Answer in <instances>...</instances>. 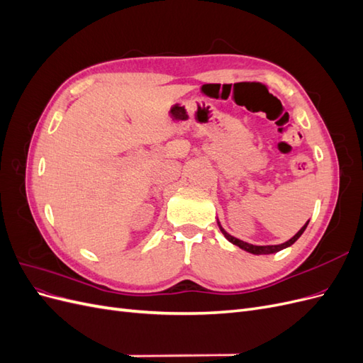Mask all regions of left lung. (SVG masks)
I'll return each instance as SVG.
<instances>
[{
  "instance_id": "8db88e82",
  "label": "left lung",
  "mask_w": 363,
  "mask_h": 363,
  "mask_svg": "<svg viewBox=\"0 0 363 363\" xmlns=\"http://www.w3.org/2000/svg\"><path fill=\"white\" fill-rule=\"evenodd\" d=\"M307 224H309V221H307V223L298 230V233H296L295 236H292L289 240H286V242L280 244V245H252V244L244 242V240H240V239H236V238L232 236V235H228V233L225 232V230L221 227V224L218 223L219 230H221L223 235L227 238V240H230V242H232L233 245H238L239 248H242V250H245V251H248V252H252V255H272V252H277V251H280V250H283V248L291 247V245L295 242V240L303 235V232L306 230Z\"/></svg>"
}]
</instances>
